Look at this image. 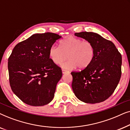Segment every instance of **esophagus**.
I'll return each instance as SVG.
<instances>
[{
    "label": "esophagus",
    "mask_w": 130,
    "mask_h": 130,
    "mask_svg": "<svg viewBox=\"0 0 130 130\" xmlns=\"http://www.w3.org/2000/svg\"><path fill=\"white\" fill-rule=\"evenodd\" d=\"M68 72H69V71H68L65 70H62V74H63L68 73Z\"/></svg>",
    "instance_id": "obj_1"
}]
</instances>
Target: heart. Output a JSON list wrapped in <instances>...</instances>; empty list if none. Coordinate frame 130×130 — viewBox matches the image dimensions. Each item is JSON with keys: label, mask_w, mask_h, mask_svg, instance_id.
<instances>
[{"label": "heart", "mask_w": 130, "mask_h": 130, "mask_svg": "<svg viewBox=\"0 0 130 130\" xmlns=\"http://www.w3.org/2000/svg\"><path fill=\"white\" fill-rule=\"evenodd\" d=\"M49 57L53 63L59 65L65 70H72L78 67L79 69L87 68L92 62L95 50L92 43L83 41L74 37H68L60 43V47L53 45L49 49Z\"/></svg>", "instance_id": "b5f03b06"}]
</instances>
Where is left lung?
Listing matches in <instances>:
<instances>
[{"label": "left lung", "instance_id": "8db88e82", "mask_svg": "<svg viewBox=\"0 0 130 130\" xmlns=\"http://www.w3.org/2000/svg\"><path fill=\"white\" fill-rule=\"evenodd\" d=\"M75 36L92 43V62L79 72H72V89L79 100L87 103L105 101L112 94L121 76L122 56L112 41L96 32H81Z\"/></svg>", "mask_w": 130, "mask_h": 130}]
</instances>
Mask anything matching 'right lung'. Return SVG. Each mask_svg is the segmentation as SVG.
<instances>
[{"label":"right lung","instance_id":"add662e5","mask_svg":"<svg viewBox=\"0 0 130 130\" xmlns=\"http://www.w3.org/2000/svg\"><path fill=\"white\" fill-rule=\"evenodd\" d=\"M61 37L52 32L34 34L13 48L8 59L10 86L26 104L44 106L54 98L62 72L52 61L49 52Z\"/></svg>","mask_w":130,"mask_h":130}]
</instances>
